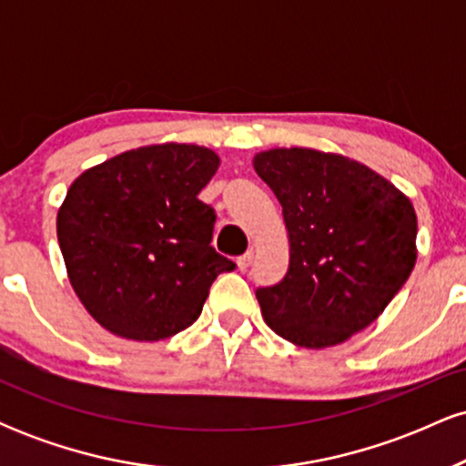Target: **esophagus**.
<instances>
[{
    "mask_svg": "<svg viewBox=\"0 0 466 466\" xmlns=\"http://www.w3.org/2000/svg\"><path fill=\"white\" fill-rule=\"evenodd\" d=\"M251 260H254V249H248L243 256H238L237 258V267L240 271H245L251 265Z\"/></svg>",
    "mask_w": 466,
    "mask_h": 466,
    "instance_id": "esophagus-1",
    "label": "esophagus"
}]
</instances>
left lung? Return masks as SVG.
Returning a JSON list of instances; mask_svg holds the SVG:
<instances>
[{"mask_svg":"<svg viewBox=\"0 0 466 466\" xmlns=\"http://www.w3.org/2000/svg\"><path fill=\"white\" fill-rule=\"evenodd\" d=\"M282 206L289 269L258 289L260 313L309 350L344 344L379 318L416 265V210L377 170L339 153L291 147L251 159Z\"/></svg>","mask_w":466,"mask_h":466,"instance_id":"left-lung-1","label":"left lung"}]
</instances>
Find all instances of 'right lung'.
Segmentation results:
<instances>
[{
    "mask_svg": "<svg viewBox=\"0 0 466 466\" xmlns=\"http://www.w3.org/2000/svg\"><path fill=\"white\" fill-rule=\"evenodd\" d=\"M218 164L212 148L162 142L72 181L56 215L58 245L74 293L109 333L133 341L181 333L215 278L234 269L210 245L215 210L197 197Z\"/></svg>",
    "mask_w": 466,
    "mask_h": 466,
    "instance_id": "right-lung-1",
    "label": "right lung"
}]
</instances>
